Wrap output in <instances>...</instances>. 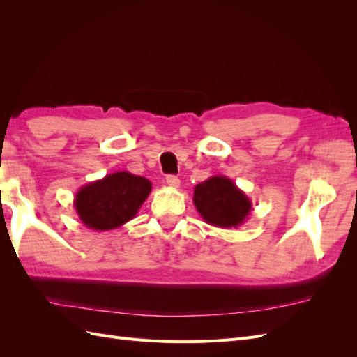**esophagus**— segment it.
Here are the masks:
<instances>
[{
  "label": "esophagus",
  "mask_w": 357,
  "mask_h": 357,
  "mask_svg": "<svg viewBox=\"0 0 357 357\" xmlns=\"http://www.w3.org/2000/svg\"><path fill=\"white\" fill-rule=\"evenodd\" d=\"M167 183H168V186L174 188V189L180 188V178L176 176H167Z\"/></svg>",
  "instance_id": "34e87169"
}]
</instances>
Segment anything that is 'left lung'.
<instances>
[{"mask_svg":"<svg viewBox=\"0 0 357 357\" xmlns=\"http://www.w3.org/2000/svg\"><path fill=\"white\" fill-rule=\"evenodd\" d=\"M193 204L201 218L218 228H238L252 211V201L226 176H213L198 183Z\"/></svg>","mask_w":357,"mask_h":357,"instance_id":"8db88e82","label":"left lung"}]
</instances>
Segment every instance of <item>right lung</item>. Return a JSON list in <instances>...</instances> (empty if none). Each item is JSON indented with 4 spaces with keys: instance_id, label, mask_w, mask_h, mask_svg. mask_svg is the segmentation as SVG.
I'll return each instance as SVG.
<instances>
[{
    "instance_id": "add662e5",
    "label": "right lung",
    "mask_w": 357,
    "mask_h": 357,
    "mask_svg": "<svg viewBox=\"0 0 357 357\" xmlns=\"http://www.w3.org/2000/svg\"><path fill=\"white\" fill-rule=\"evenodd\" d=\"M150 192L152 183L146 177L117 171L80 188L74 208L84 226L110 231L134 219Z\"/></svg>"
}]
</instances>
